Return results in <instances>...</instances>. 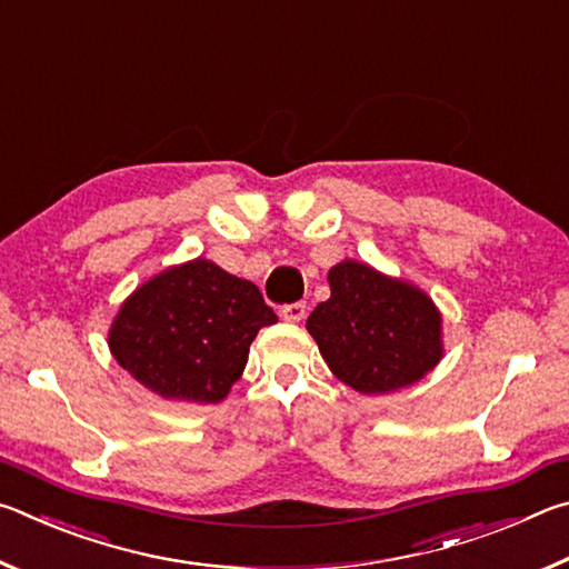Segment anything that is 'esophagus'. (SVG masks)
Segmentation results:
<instances>
[{
    "instance_id": "1",
    "label": "esophagus",
    "mask_w": 569,
    "mask_h": 569,
    "mask_svg": "<svg viewBox=\"0 0 569 569\" xmlns=\"http://www.w3.org/2000/svg\"><path fill=\"white\" fill-rule=\"evenodd\" d=\"M303 316H306V303H303V301L286 303V306L281 308V319H283V321H288V323H298V321H303Z\"/></svg>"
}]
</instances>
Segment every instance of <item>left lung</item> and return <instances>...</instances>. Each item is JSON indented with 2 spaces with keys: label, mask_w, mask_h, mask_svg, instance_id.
I'll list each match as a JSON object with an SVG mask.
<instances>
[{
  "label": "left lung",
  "mask_w": 569,
  "mask_h": 569,
  "mask_svg": "<svg viewBox=\"0 0 569 569\" xmlns=\"http://www.w3.org/2000/svg\"><path fill=\"white\" fill-rule=\"evenodd\" d=\"M331 298L313 308L306 329L336 379L361 393L411 387L439 363L441 313L401 278L359 261L329 271Z\"/></svg>",
  "instance_id": "8db88e82"
}]
</instances>
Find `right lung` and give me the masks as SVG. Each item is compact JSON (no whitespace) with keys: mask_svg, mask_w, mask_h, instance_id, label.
Returning <instances> with one entry per match:
<instances>
[{"mask_svg":"<svg viewBox=\"0 0 569 569\" xmlns=\"http://www.w3.org/2000/svg\"><path fill=\"white\" fill-rule=\"evenodd\" d=\"M276 321L258 286L196 258L142 283L120 306L108 343L158 397L218 403L243 373L256 333Z\"/></svg>","mask_w":569,"mask_h":569,"instance_id":"1","label":"right lung"}]
</instances>
